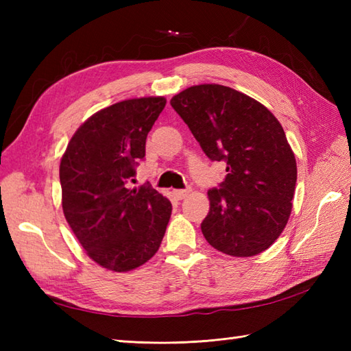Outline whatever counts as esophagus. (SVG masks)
I'll return each mask as SVG.
<instances>
[{"label":"esophagus","instance_id":"obj_1","mask_svg":"<svg viewBox=\"0 0 351 351\" xmlns=\"http://www.w3.org/2000/svg\"><path fill=\"white\" fill-rule=\"evenodd\" d=\"M190 195V190H173V196L178 199V200H182Z\"/></svg>","mask_w":351,"mask_h":351}]
</instances>
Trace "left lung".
<instances>
[{
	"label": "left lung",
	"instance_id": "1",
	"mask_svg": "<svg viewBox=\"0 0 351 351\" xmlns=\"http://www.w3.org/2000/svg\"><path fill=\"white\" fill-rule=\"evenodd\" d=\"M170 104L208 158L226 161L225 181L208 191L206 241L237 258L267 250L287 226L297 181L282 125L263 104L221 84L191 86Z\"/></svg>",
	"mask_w": 351,
	"mask_h": 351
}]
</instances>
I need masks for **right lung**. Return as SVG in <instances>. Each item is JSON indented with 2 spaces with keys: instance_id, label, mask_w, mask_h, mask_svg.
<instances>
[{
  "instance_id": "obj_1",
  "label": "right lung",
  "mask_w": 351,
  "mask_h": 351,
  "mask_svg": "<svg viewBox=\"0 0 351 351\" xmlns=\"http://www.w3.org/2000/svg\"><path fill=\"white\" fill-rule=\"evenodd\" d=\"M164 106V96H145L96 111L62 156L66 221L88 258L111 271H131L147 263L170 220L171 204L161 193L151 185L126 187Z\"/></svg>"
}]
</instances>
